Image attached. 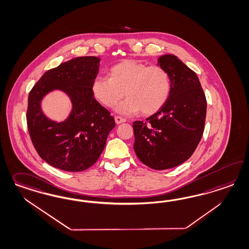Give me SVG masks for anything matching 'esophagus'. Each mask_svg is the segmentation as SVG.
I'll use <instances>...</instances> for the list:
<instances>
[{
  "label": "esophagus",
  "mask_w": 249,
  "mask_h": 249,
  "mask_svg": "<svg viewBox=\"0 0 249 249\" xmlns=\"http://www.w3.org/2000/svg\"><path fill=\"white\" fill-rule=\"evenodd\" d=\"M114 120H115V123H116L117 124H120L122 123H124V122L126 121L124 118L120 117V116H115V117H114Z\"/></svg>",
  "instance_id": "1"
}]
</instances>
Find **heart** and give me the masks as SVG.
Listing matches in <instances>:
<instances>
[{"mask_svg":"<svg viewBox=\"0 0 249 249\" xmlns=\"http://www.w3.org/2000/svg\"><path fill=\"white\" fill-rule=\"evenodd\" d=\"M109 76H97L91 82V93L101 105L113 108L124 95L128 98L116 107L121 113L142 111L150 115L160 111L169 100L171 80L159 65L147 66L134 59L113 65Z\"/></svg>","mask_w":249,"mask_h":249,"instance_id":"1","label":"heart"}]
</instances>
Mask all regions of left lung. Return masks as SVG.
Here are the masks:
<instances>
[{"instance_id":"8db88e82","label":"left lung","mask_w":249,"mask_h":249,"mask_svg":"<svg viewBox=\"0 0 249 249\" xmlns=\"http://www.w3.org/2000/svg\"><path fill=\"white\" fill-rule=\"evenodd\" d=\"M158 65L169 73L168 102L145 122L133 123L137 158L153 169H171L189 160L201 141L207 102L196 73L174 55H164Z\"/></svg>"}]
</instances>
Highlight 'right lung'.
<instances>
[{
    "label": "right lung",
    "instance_id": "obj_1",
    "mask_svg": "<svg viewBox=\"0 0 249 249\" xmlns=\"http://www.w3.org/2000/svg\"><path fill=\"white\" fill-rule=\"evenodd\" d=\"M101 59L78 56L44 73L28 95L26 121L33 144L43 160L56 169L78 172L92 166L105 149L114 119L91 93ZM70 97L68 118L56 122L40 109L42 98L53 90Z\"/></svg>",
    "mask_w": 249,
    "mask_h": 249
}]
</instances>
